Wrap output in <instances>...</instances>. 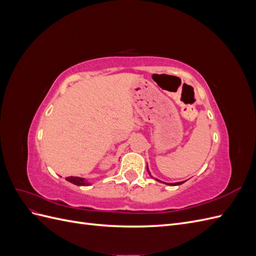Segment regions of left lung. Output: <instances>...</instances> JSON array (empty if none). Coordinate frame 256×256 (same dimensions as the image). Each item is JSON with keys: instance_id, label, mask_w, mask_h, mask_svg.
Returning a JSON list of instances; mask_svg holds the SVG:
<instances>
[{"instance_id": "left-lung-1", "label": "left lung", "mask_w": 256, "mask_h": 256, "mask_svg": "<svg viewBox=\"0 0 256 256\" xmlns=\"http://www.w3.org/2000/svg\"><path fill=\"white\" fill-rule=\"evenodd\" d=\"M147 171H148V168H147ZM184 182H174V184H171V186H178V184H182Z\"/></svg>"}]
</instances>
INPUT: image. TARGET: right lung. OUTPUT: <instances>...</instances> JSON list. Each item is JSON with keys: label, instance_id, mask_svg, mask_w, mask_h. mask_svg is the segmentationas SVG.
<instances>
[{"label": "right lung", "instance_id": "1", "mask_svg": "<svg viewBox=\"0 0 256 256\" xmlns=\"http://www.w3.org/2000/svg\"><path fill=\"white\" fill-rule=\"evenodd\" d=\"M66 180H67L68 182H70L76 184V186H88V184H90L88 182H85V180H83V178H81V177L69 176V177H66Z\"/></svg>", "mask_w": 256, "mask_h": 256}]
</instances>
